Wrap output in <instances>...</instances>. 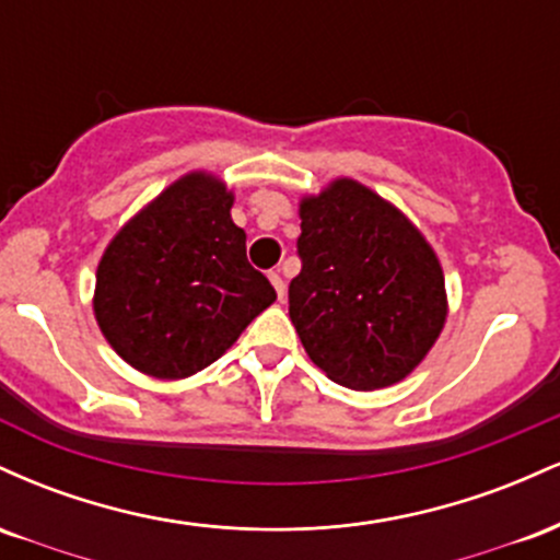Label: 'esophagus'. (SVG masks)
Masks as SVG:
<instances>
[{
  "label": "esophagus",
  "mask_w": 560,
  "mask_h": 560,
  "mask_svg": "<svg viewBox=\"0 0 560 560\" xmlns=\"http://www.w3.org/2000/svg\"><path fill=\"white\" fill-rule=\"evenodd\" d=\"M268 279H271V284L276 289V294H279V300H284L287 284H284V279H281V273L279 271H271V273H268Z\"/></svg>",
  "instance_id": "obj_1"
}]
</instances>
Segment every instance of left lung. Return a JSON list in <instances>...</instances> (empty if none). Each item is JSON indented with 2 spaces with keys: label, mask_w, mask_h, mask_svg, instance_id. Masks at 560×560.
Wrapping results in <instances>:
<instances>
[{
  "label": "left lung",
  "mask_w": 560,
  "mask_h": 560,
  "mask_svg": "<svg viewBox=\"0 0 560 560\" xmlns=\"http://www.w3.org/2000/svg\"><path fill=\"white\" fill-rule=\"evenodd\" d=\"M302 271L289 318L331 382L382 389L432 350L447 318L445 273L402 210L355 178L300 199Z\"/></svg>",
  "instance_id": "left-lung-1"
}]
</instances>
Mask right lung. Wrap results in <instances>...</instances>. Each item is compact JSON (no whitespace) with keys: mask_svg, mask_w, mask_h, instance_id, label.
Returning <instances> with one entry per match:
<instances>
[{"mask_svg":"<svg viewBox=\"0 0 560 560\" xmlns=\"http://www.w3.org/2000/svg\"><path fill=\"white\" fill-rule=\"evenodd\" d=\"M234 191L208 171L163 189L107 244L94 318L128 365L155 378L208 369L276 300L231 221Z\"/></svg>","mask_w":560,"mask_h":560,"instance_id":"add662e5","label":"right lung"}]
</instances>
